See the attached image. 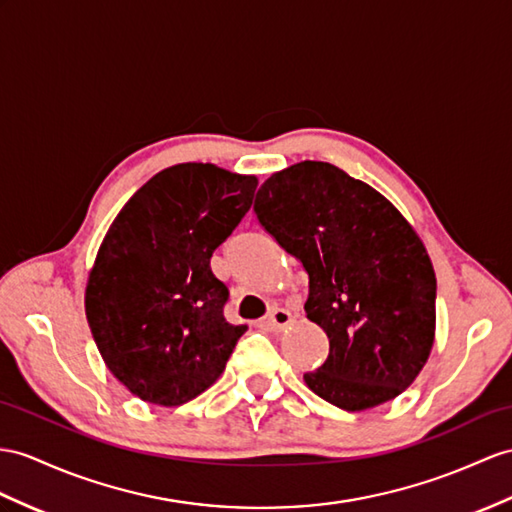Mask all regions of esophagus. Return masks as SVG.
<instances>
[{
	"mask_svg": "<svg viewBox=\"0 0 512 512\" xmlns=\"http://www.w3.org/2000/svg\"><path fill=\"white\" fill-rule=\"evenodd\" d=\"M291 321H293V315H291L286 308H273L271 313L267 315V326H269L273 332L284 330L286 326H289Z\"/></svg>",
	"mask_w": 512,
	"mask_h": 512,
	"instance_id": "34e87169",
	"label": "esophagus"
}]
</instances>
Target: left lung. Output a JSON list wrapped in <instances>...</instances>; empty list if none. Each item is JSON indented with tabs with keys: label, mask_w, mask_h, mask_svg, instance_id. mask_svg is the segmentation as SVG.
I'll return each instance as SVG.
<instances>
[{
	"label": "left lung",
	"mask_w": 512,
	"mask_h": 512,
	"mask_svg": "<svg viewBox=\"0 0 512 512\" xmlns=\"http://www.w3.org/2000/svg\"><path fill=\"white\" fill-rule=\"evenodd\" d=\"M254 213L306 269V317L330 339L308 389L350 413L406 391L434 343L436 278L400 210L330 162L304 160L265 180Z\"/></svg>",
	"instance_id": "1"
}]
</instances>
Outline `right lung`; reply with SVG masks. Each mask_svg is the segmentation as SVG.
I'll return each instance as SVG.
<instances>
[{
	"instance_id": "add662e5",
	"label": "right lung",
	"mask_w": 512,
	"mask_h": 512,
	"mask_svg": "<svg viewBox=\"0 0 512 512\" xmlns=\"http://www.w3.org/2000/svg\"><path fill=\"white\" fill-rule=\"evenodd\" d=\"M254 176L184 162L145 182L99 245L86 319L130 393L180 406L213 384L247 326L223 317L228 286L210 256L252 206Z\"/></svg>"
}]
</instances>
